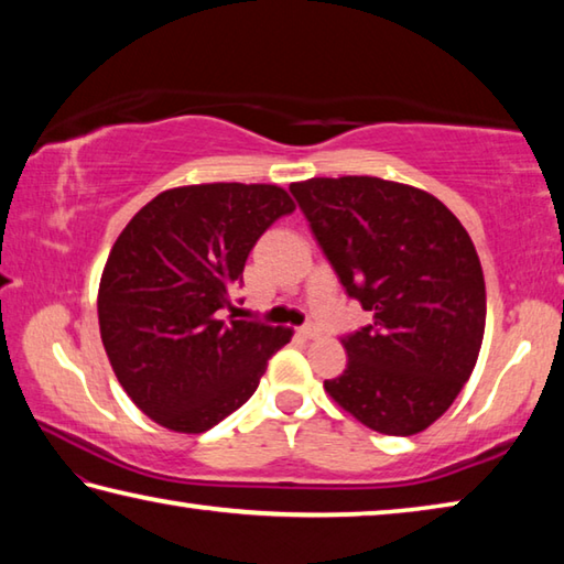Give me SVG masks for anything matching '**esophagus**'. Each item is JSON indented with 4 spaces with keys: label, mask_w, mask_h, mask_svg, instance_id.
<instances>
[{
    "label": "esophagus",
    "mask_w": 564,
    "mask_h": 564,
    "mask_svg": "<svg viewBox=\"0 0 564 564\" xmlns=\"http://www.w3.org/2000/svg\"><path fill=\"white\" fill-rule=\"evenodd\" d=\"M297 334H300L302 339H314V337H319L322 332H319L317 327H314V324H307V327H300V329H297Z\"/></svg>",
    "instance_id": "1"
}]
</instances>
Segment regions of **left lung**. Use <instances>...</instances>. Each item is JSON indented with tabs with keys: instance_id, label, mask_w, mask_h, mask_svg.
<instances>
[{
	"instance_id": "1",
	"label": "left lung",
	"mask_w": 564,
	"mask_h": 564,
	"mask_svg": "<svg viewBox=\"0 0 564 564\" xmlns=\"http://www.w3.org/2000/svg\"><path fill=\"white\" fill-rule=\"evenodd\" d=\"M290 191L344 290L373 314L341 339L347 369L324 389L371 431H426L466 387L486 332L470 235L438 197L383 177H310Z\"/></svg>"
}]
</instances>
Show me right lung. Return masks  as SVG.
I'll return each mask as SVG.
<instances>
[{
    "label": "right lung",
    "instance_id": "right-lung-1",
    "mask_svg": "<svg viewBox=\"0 0 564 564\" xmlns=\"http://www.w3.org/2000/svg\"><path fill=\"white\" fill-rule=\"evenodd\" d=\"M292 210L280 185H183L155 195L118 235L98 284V329L118 383L158 426L213 429L292 339L290 327L225 317L247 254Z\"/></svg>",
    "mask_w": 564,
    "mask_h": 564
}]
</instances>
